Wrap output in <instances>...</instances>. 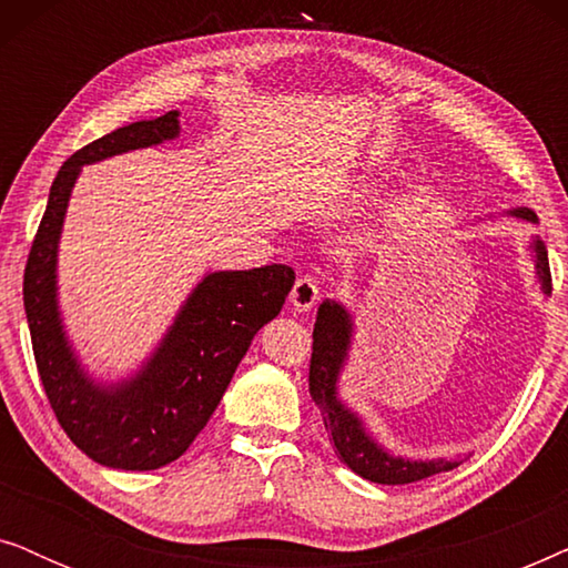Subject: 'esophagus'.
<instances>
[{"label": "esophagus", "mask_w": 568, "mask_h": 568, "mask_svg": "<svg viewBox=\"0 0 568 568\" xmlns=\"http://www.w3.org/2000/svg\"><path fill=\"white\" fill-rule=\"evenodd\" d=\"M317 300H321V290H317L315 278L313 276H300L297 282H294L292 294H290L292 307L297 310V313H307V310L313 307Z\"/></svg>", "instance_id": "34e87169"}]
</instances>
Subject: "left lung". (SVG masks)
Here are the masks:
<instances>
[{"instance_id": "1", "label": "left lung", "mask_w": 568, "mask_h": 568, "mask_svg": "<svg viewBox=\"0 0 568 568\" xmlns=\"http://www.w3.org/2000/svg\"><path fill=\"white\" fill-rule=\"evenodd\" d=\"M509 214L519 220L538 222L532 209H511ZM535 253V274H538L540 290L550 294V268H548V251L542 240H532ZM348 346H352V315L346 313L344 305L325 300L317 307V321L313 331V359H310V395L317 403L323 414L325 429L331 432L333 445L341 460L352 468L356 476L372 480V484L400 486L414 484V480L429 478L434 473L453 470L460 460H406L395 457L379 447L375 439L364 432L359 416L348 410L338 400V377L344 369Z\"/></svg>"}]
</instances>
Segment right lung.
I'll return each mask as SVG.
<instances>
[{
	"label": "right lung",
	"instance_id": "add662e5",
	"mask_svg": "<svg viewBox=\"0 0 568 568\" xmlns=\"http://www.w3.org/2000/svg\"><path fill=\"white\" fill-rule=\"evenodd\" d=\"M181 134L178 111L136 121L77 150L53 178L30 247L22 302L43 390L67 437L100 465L158 470L181 457L220 406L255 333L282 310L294 271L271 263L204 276L134 377L98 385L69 346L57 302V251L67 204L82 165L162 144Z\"/></svg>",
	"mask_w": 568,
	"mask_h": 568
}]
</instances>
